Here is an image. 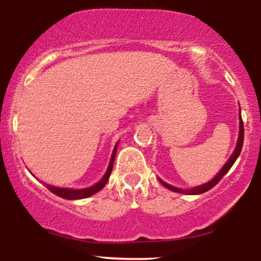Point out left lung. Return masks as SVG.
<instances>
[{
	"mask_svg": "<svg viewBox=\"0 0 261 261\" xmlns=\"http://www.w3.org/2000/svg\"><path fill=\"white\" fill-rule=\"evenodd\" d=\"M243 140H244V127H243V121H242V117H241V109H240V133H238L237 145H236V149H234L233 154L231 155V158H229L228 161L226 162L225 166H223L221 170H220V172L217 173L213 179L209 180V182L204 183V185H201V186L194 187V188H192V189H179V188H176V187H173V186L167 185L166 182H164V180L160 179V178H159V180H160V183H161L162 186L166 187V188L170 189V191L177 192V193H183V194L195 195V194H201V193H205V192L210 191V189L214 188V187H215L217 183L220 182V179H221L222 177L228 172L229 168L233 166V164L236 162V160H237L238 156H240L241 151H242V146H243Z\"/></svg>",
	"mask_w": 261,
	"mask_h": 261,
	"instance_id": "left-lung-1",
	"label": "left lung"
}]
</instances>
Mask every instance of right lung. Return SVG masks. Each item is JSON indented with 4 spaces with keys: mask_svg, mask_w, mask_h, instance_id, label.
<instances>
[{
    "mask_svg": "<svg viewBox=\"0 0 261 261\" xmlns=\"http://www.w3.org/2000/svg\"><path fill=\"white\" fill-rule=\"evenodd\" d=\"M117 145L118 143L115 145V149H113L112 156H111V160H110V165L107 167L106 173L103 174V177L101 178L96 185L89 187V188H84V189H70V188H58V187H54L50 185H46V188L48 191L54 193V194L58 195V197L63 198V199H68V200H75V199H84L90 197V195L95 194L99 191L105 187V185L107 183V180L110 178V174L112 172V167H113V161H115V156H116V151H117ZM45 185V183H44Z\"/></svg>",
    "mask_w": 261,
    "mask_h": 261,
    "instance_id": "1",
    "label": "right lung"
}]
</instances>
